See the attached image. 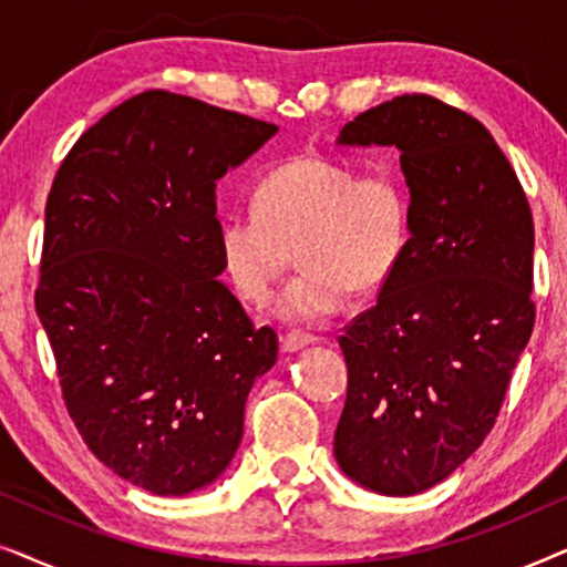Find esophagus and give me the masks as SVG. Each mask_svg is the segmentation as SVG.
I'll use <instances>...</instances> for the list:
<instances>
[{
    "label": "esophagus",
    "instance_id": "obj_1",
    "mask_svg": "<svg viewBox=\"0 0 567 567\" xmlns=\"http://www.w3.org/2000/svg\"><path fill=\"white\" fill-rule=\"evenodd\" d=\"M317 338L305 336V332H289V336L281 338V351L284 353H299L305 351L307 346H315Z\"/></svg>",
    "mask_w": 567,
    "mask_h": 567
}]
</instances>
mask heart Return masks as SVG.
<instances>
[{"label": "heart", "instance_id": "heart-1", "mask_svg": "<svg viewBox=\"0 0 567 567\" xmlns=\"http://www.w3.org/2000/svg\"><path fill=\"white\" fill-rule=\"evenodd\" d=\"M410 243V200L390 169L355 175L343 162L301 154L255 185L250 208L224 214L216 229L221 274L245 305L262 307L291 260L305 268L276 301V317L312 324L343 312L353 289L390 284Z\"/></svg>", "mask_w": 567, "mask_h": 567}]
</instances>
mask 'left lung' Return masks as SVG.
Wrapping results in <instances>:
<instances>
[{
    "mask_svg": "<svg viewBox=\"0 0 567 567\" xmlns=\"http://www.w3.org/2000/svg\"><path fill=\"white\" fill-rule=\"evenodd\" d=\"M338 146H398L410 243L377 305L340 336L336 460L379 495H415L491 433L534 328V221L483 123L431 95L355 115Z\"/></svg>",
    "mask_w": 567,
    "mask_h": 567,
    "instance_id": "left-lung-1",
    "label": "left lung"
}]
</instances>
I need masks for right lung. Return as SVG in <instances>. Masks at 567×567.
<instances>
[{
  "label": "right lung",
  "instance_id": "right-lung-1",
  "mask_svg": "<svg viewBox=\"0 0 567 567\" xmlns=\"http://www.w3.org/2000/svg\"><path fill=\"white\" fill-rule=\"evenodd\" d=\"M278 126L150 90L84 131L45 204L35 312L84 444L126 483L190 495L235 460L278 338L219 281L216 183Z\"/></svg>",
  "mask_w": 567,
  "mask_h": 567
}]
</instances>
